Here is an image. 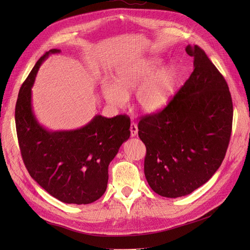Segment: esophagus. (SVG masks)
Wrapping results in <instances>:
<instances>
[{"label": "esophagus", "instance_id": "esophagus-1", "mask_svg": "<svg viewBox=\"0 0 250 250\" xmlns=\"http://www.w3.org/2000/svg\"><path fill=\"white\" fill-rule=\"evenodd\" d=\"M138 131H139V129H138L137 124L132 122L130 124V134H131V137H135V135L138 134Z\"/></svg>", "mask_w": 250, "mask_h": 250}]
</instances>
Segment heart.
<instances>
[{
    "instance_id": "obj_1",
    "label": "heart",
    "mask_w": 250,
    "mask_h": 250,
    "mask_svg": "<svg viewBox=\"0 0 250 250\" xmlns=\"http://www.w3.org/2000/svg\"><path fill=\"white\" fill-rule=\"evenodd\" d=\"M162 63L157 57H144L119 66L115 82L104 79L101 83L105 101L115 107H123L128 95L138 89L135 100L143 111L153 113L164 109L176 92L179 70L173 63L161 68Z\"/></svg>"
}]
</instances>
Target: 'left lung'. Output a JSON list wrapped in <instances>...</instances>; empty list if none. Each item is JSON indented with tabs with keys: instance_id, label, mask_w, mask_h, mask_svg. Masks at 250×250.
<instances>
[{
	"instance_id": "8db88e82",
	"label": "left lung",
	"mask_w": 250,
	"mask_h": 250,
	"mask_svg": "<svg viewBox=\"0 0 250 250\" xmlns=\"http://www.w3.org/2000/svg\"><path fill=\"white\" fill-rule=\"evenodd\" d=\"M186 52L194 71L163 110L143 117L139 137L146 146L144 172L163 197L191 194L214 175L228 150L232 101L221 73L198 46Z\"/></svg>"
}]
</instances>
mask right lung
Here are the masks:
<instances>
[{
  "label": "right lung",
  "mask_w": 250,
  "mask_h": 250,
  "mask_svg": "<svg viewBox=\"0 0 250 250\" xmlns=\"http://www.w3.org/2000/svg\"><path fill=\"white\" fill-rule=\"evenodd\" d=\"M59 52L52 49L37 60L20 89L16 125L21 154L30 176L53 197L88 204L106 191L108 166L130 137V119L97 115L85 126L62 131L41 125L32 109L31 88L42 63Z\"/></svg>",
  "instance_id": "add662e5"
}]
</instances>
